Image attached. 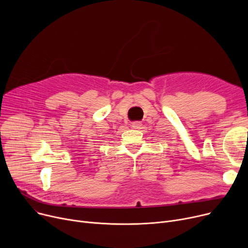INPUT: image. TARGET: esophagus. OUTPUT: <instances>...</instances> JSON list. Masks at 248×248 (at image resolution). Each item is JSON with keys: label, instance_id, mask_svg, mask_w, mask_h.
Masks as SVG:
<instances>
[{"label": "esophagus", "instance_id": "1", "mask_svg": "<svg viewBox=\"0 0 248 248\" xmlns=\"http://www.w3.org/2000/svg\"><path fill=\"white\" fill-rule=\"evenodd\" d=\"M132 127L133 128H140L141 127V123L140 122H134V123H132Z\"/></svg>", "mask_w": 248, "mask_h": 248}]
</instances>
